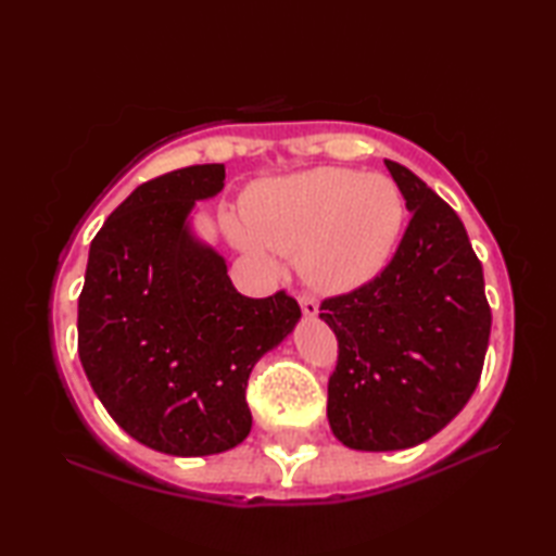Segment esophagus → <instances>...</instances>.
<instances>
[{
  "mask_svg": "<svg viewBox=\"0 0 556 556\" xmlns=\"http://www.w3.org/2000/svg\"><path fill=\"white\" fill-rule=\"evenodd\" d=\"M299 305H301V311H303L305 317H315V315H317V301H315V299L301 296V299H299Z\"/></svg>",
  "mask_w": 556,
  "mask_h": 556,
  "instance_id": "34e87169",
  "label": "esophagus"
}]
</instances>
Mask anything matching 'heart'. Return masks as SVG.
<instances>
[{
	"label": "heart",
	"instance_id": "obj_1",
	"mask_svg": "<svg viewBox=\"0 0 556 556\" xmlns=\"http://www.w3.org/2000/svg\"><path fill=\"white\" fill-rule=\"evenodd\" d=\"M241 217H224L229 239L269 263L299 253L305 285L349 293L372 281L394 253L404 200L392 179L339 167L271 176L245 188Z\"/></svg>",
	"mask_w": 556,
	"mask_h": 556
}]
</instances>
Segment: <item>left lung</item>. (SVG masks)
I'll return each instance as SVG.
<instances>
[{"mask_svg":"<svg viewBox=\"0 0 556 556\" xmlns=\"http://www.w3.org/2000/svg\"><path fill=\"white\" fill-rule=\"evenodd\" d=\"M384 164L410 212L404 239L380 277L320 305L339 341L329 428L358 452H399L446 428L476 392L492 327L464 222L410 169Z\"/></svg>","mask_w":556,"mask_h":556,"instance_id":"1","label":"left lung"}]
</instances>
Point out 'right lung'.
I'll list each match as a JSON object with an SVG mask.
<instances>
[{
    "label": "right lung",
    "instance_id": "add662e5",
    "mask_svg": "<svg viewBox=\"0 0 556 556\" xmlns=\"http://www.w3.org/2000/svg\"><path fill=\"white\" fill-rule=\"evenodd\" d=\"M224 164L157 176L128 195L90 243L78 299V356L114 422L155 452L210 456L251 432L255 363L301 320L285 291L248 299L227 260L198 239V200Z\"/></svg>",
    "mask_w": 556,
    "mask_h": 556
}]
</instances>
